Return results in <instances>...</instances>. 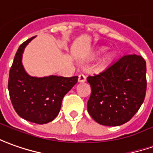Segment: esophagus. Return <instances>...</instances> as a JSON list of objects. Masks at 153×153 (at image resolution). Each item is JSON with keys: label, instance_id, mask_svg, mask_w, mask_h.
<instances>
[{"label": "esophagus", "instance_id": "obj_1", "mask_svg": "<svg viewBox=\"0 0 153 153\" xmlns=\"http://www.w3.org/2000/svg\"><path fill=\"white\" fill-rule=\"evenodd\" d=\"M86 81V76L84 74H80L79 75V83H84Z\"/></svg>", "mask_w": 153, "mask_h": 153}]
</instances>
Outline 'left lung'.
<instances>
[{
    "mask_svg": "<svg viewBox=\"0 0 153 153\" xmlns=\"http://www.w3.org/2000/svg\"><path fill=\"white\" fill-rule=\"evenodd\" d=\"M146 72V61L141 55L128 54L88 77L92 92L87 108L93 119L104 126L128 122L145 99Z\"/></svg>",
    "mask_w": 153,
    "mask_h": 153,
    "instance_id": "obj_1",
    "label": "left lung"
}]
</instances>
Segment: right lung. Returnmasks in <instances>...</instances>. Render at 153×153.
I'll return each instance as SVG.
<instances>
[{
    "mask_svg": "<svg viewBox=\"0 0 153 153\" xmlns=\"http://www.w3.org/2000/svg\"><path fill=\"white\" fill-rule=\"evenodd\" d=\"M36 36L19 47L10 69L8 90L14 109L25 120L38 124L53 121L59 113L64 96L78 82V76H30L22 65L25 46Z\"/></svg>",
    "mask_w": 153,
    "mask_h": 153,
    "instance_id": "add662e5",
    "label": "right lung"
}]
</instances>
